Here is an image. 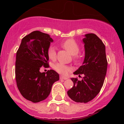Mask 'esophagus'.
I'll list each match as a JSON object with an SVG mask.
<instances>
[{"mask_svg": "<svg viewBox=\"0 0 124 124\" xmlns=\"http://www.w3.org/2000/svg\"><path fill=\"white\" fill-rule=\"evenodd\" d=\"M60 79H64V80H66V79H68L67 77H64V76H60Z\"/></svg>", "mask_w": 124, "mask_h": 124, "instance_id": "1", "label": "esophagus"}]
</instances>
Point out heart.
I'll return each mask as SVG.
<instances>
[{
    "label": "heart",
    "mask_w": 124,
    "mask_h": 124,
    "mask_svg": "<svg viewBox=\"0 0 124 124\" xmlns=\"http://www.w3.org/2000/svg\"><path fill=\"white\" fill-rule=\"evenodd\" d=\"M62 46L64 48L67 50L68 51L70 52V54L73 56V58L76 62H78L80 59L81 56L78 54L79 51V46L76 41L73 39H68L62 43ZM47 56L48 58L51 60H55L56 57V52L55 48L52 46H50L47 50ZM55 70L59 73L62 74H66L68 72L71 70L72 68L67 65L62 63L56 64L54 65Z\"/></svg>",
    "instance_id": "heart-1"
}]
</instances>
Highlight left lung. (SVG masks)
<instances>
[{
	"mask_svg": "<svg viewBox=\"0 0 124 124\" xmlns=\"http://www.w3.org/2000/svg\"><path fill=\"white\" fill-rule=\"evenodd\" d=\"M85 56L78 69L73 73L84 74L81 81L71 78L74 85L68 91L69 98L77 103H87L93 100L101 91L104 84L107 69V60L104 44L97 35L87 34L83 39Z\"/></svg>",
	"mask_w": 124,
	"mask_h": 124,
	"instance_id": "1",
	"label": "left lung"
}]
</instances>
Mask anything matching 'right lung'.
Returning a JSON list of instances; mask_svg holds the SVG:
<instances>
[{"label":"right lung","mask_w":124,"mask_h":124,"mask_svg":"<svg viewBox=\"0 0 124 124\" xmlns=\"http://www.w3.org/2000/svg\"><path fill=\"white\" fill-rule=\"evenodd\" d=\"M52 42L48 34L33 31L23 38L16 52L17 86L23 97L33 103L46 99L52 85L59 79V74L52 69L39 72L41 67H49L47 52Z\"/></svg>","instance_id":"right-lung-1"}]
</instances>
